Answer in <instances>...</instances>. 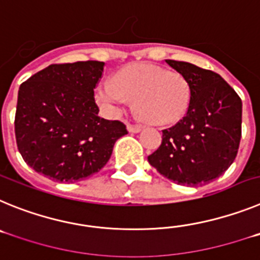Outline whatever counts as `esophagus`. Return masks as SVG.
<instances>
[{
    "instance_id": "1",
    "label": "esophagus",
    "mask_w": 260,
    "mask_h": 260,
    "mask_svg": "<svg viewBox=\"0 0 260 260\" xmlns=\"http://www.w3.org/2000/svg\"><path fill=\"white\" fill-rule=\"evenodd\" d=\"M127 130H128V133H133V134H137V133L142 132L141 127H138V126H133V125H128Z\"/></svg>"
}]
</instances>
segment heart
<instances>
[{"label":"heart","instance_id":"heart-1","mask_svg":"<svg viewBox=\"0 0 260 260\" xmlns=\"http://www.w3.org/2000/svg\"><path fill=\"white\" fill-rule=\"evenodd\" d=\"M192 89L181 73L138 62L116 70L110 82L100 83L95 99L105 113L118 116L134 100L138 116L153 126H172L189 112Z\"/></svg>","mask_w":260,"mask_h":260}]
</instances>
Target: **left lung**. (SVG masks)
<instances>
[{"mask_svg":"<svg viewBox=\"0 0 260 260\" xmlns=\"http://www.w3.org/2000/svg\"><path fill=\"white\" fill-rule=\"evenodd\" d=\"M167 63L189 80L191 104L185 118L162 130L161 144L148 156V162L178 185H207L237 156L242 102L213 71L174 59H167Z\"/></svg>","mask_w":260,"mask_h":260,"instance_id":"1","label":"left lung"}]
</instances>
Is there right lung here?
Returning <instances> with one entry per match:
<instances>
[{
  "mask_svg": "<svg viewBox=\"0 0 260 260\" xmlns=\"http://www.w3.org/2000/svg\"><path fill=\"white\" fill-rule=\"evenodd\" d=\"M104 62L49 65L18 91L15 138L27 165L56 182H77L99 172L117 139L119 121L99 117L93 88Z\"/></svg>",
  "mask_w": 260,
  "mask_h": 260,
  "instance_id": "right-lung-1",
  "label": "right lung"
}]
</instances>
